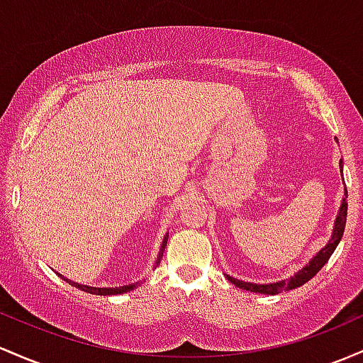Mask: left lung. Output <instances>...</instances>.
<instances>
[{
  "label": "left lung",
  "instance_id": "8db88e82",
  "mask_svg": "<svg viewBox=\"0 0 363 363\" xmlns=\"http://www.w3.org/2000/svg\"><path fill=\"white\" fill-rule=\"evenodd\" d=\"M340 168L343 171V166H341L340 161ZM346 197H348V192L345 190V197L343 202H341L340 213L336 216L335 221V230H333L331 238H329L328 245L324 248H320L315 255H313L311 262L307 266L302 267L295 276H291L290 279H283L278 281V283H269V284H257V283H247V281H240L236 278H231V276L226 274V278L230 283H233L236 288H242V290L247 291H254V293H264V295H278L281 291H288V290H295V288L302 286V284L307 283L308 279H312L313 276L317 274L320 269L324 267V264L328 262L329 257L333 255V252L336 250L337 243H340L341 236L345 233V226H346V211H348V202H346Z\"/></svg>",
  "mask_w": 363,
  "mask_h": 363
}]
</instances>
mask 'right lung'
Masks as SVG:
<instances>
[{"label": "right lung", "instance_id": "obj_1", "mask_svg": "<svg viewBox=\"0 0 363 363\" xmlns=\"http://www.w3.org/2000/svg\"><path fill=\"white\" fill-rule=\"evenodd\" d=\"M166 243H168V233H166L164 238H162L161 250H160V257H157V260H156V266H157V264L161 262L162 252H164ZM60 276H61V274H60ZM61 278H63V276H61ZM63 279L67 281V283H70L72 286L79 288V290L87 291V293H92V295H104V296H106V295H121V293H127V291L133 290V288H137L138 284H140V281H137V283H133V284H127V286H116V288H94V286H87V284H79V283H75V281L67 279V278H63Z\"/></svg>", "mask_w": 363, "mask_h": 363}]
</instances>
